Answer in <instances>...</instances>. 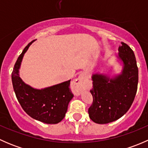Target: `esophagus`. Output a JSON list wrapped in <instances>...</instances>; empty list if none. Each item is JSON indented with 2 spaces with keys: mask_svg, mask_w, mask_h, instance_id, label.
<instances>
[{
  "mask_svg": "<svg viewBox=\"0 0 148 148\" xmlns=\"http://www.w3.org/2000/svg\"><path fill=\"white\" fill-rule=\"evenodd\" d=\"M86 75L84 74H81L76 79L73 81L72 89L74 93L78 95L86 87Z\"/></svg>",
  "mask_w": 148,
  "mask_h": 148,
  "instance_id": "obj_1",
  "label": "esophagus"
}]
</instances>
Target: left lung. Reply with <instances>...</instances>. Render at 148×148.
Instances as JSON below:
<instances>
[{
    "instance_id": "left-lung-1",
    "label": "left lung",
    "mask_w": 148,
    "mask_h": 148,
    "mask_svg": "<svg viewBox=\"0 0 148 148\" xmlns=\"http://www.w3.org/2000/svg\"><path fill=\"white\" fill-rule=\"evenodd\" d=\"M118 58L123 64L122 73L110 78L93 74V87L90 90L93 102L88 112L95 123L107 124L118 120L129 110L138 89V68L133 51L121 42Z\"/></svg>"
}]
</instances>
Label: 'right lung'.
<instances>
[{"instance_id":"1","label":"right lung","mask_w":148,"mask_h":148,"mask_svg":"<svg viewBox=\"0 0 148 148\" xmlns=\"http://www.w3.org/2000/svg\"><path fill=\"white\" fill-rule=\"evenodd\" d=\"M34 41L25 47L15 64L11 74L13 87L18 101L30 117L46 124H57L65 117L74 97L69 88L71 80L41 89H34L22 81L18 74L21 64Z\"/></svg>"}]
</instances>
